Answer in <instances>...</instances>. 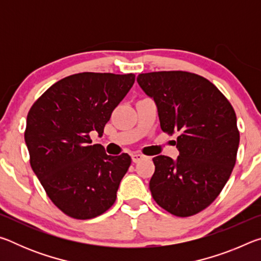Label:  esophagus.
<instances>
[{
    "label": "esophagus",
    "mask_w": 261,
    "mask_h": 261,
    "mask_svg": "<svg viewBox=\"0 0 261 261\" xmlns=\"http://www.w3.org/2000/svg\"><path fill=\"white\" fill-rule=\"evenodd\" d=\"M144 158H145V155H143V154H140V153H135V154H132V161H134L135 163L139 162L140 160H143Z\"/></svg>",
    "instance_id": "34e87169"
}]
</instances>
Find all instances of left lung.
Returning <instances> with one entry per match:
<instances>
[{
	"label": "left lung",
	"instance_id": "obj_1",
	"mask_svg": "<svg viewBox=\"0 0 261 261\" xmlns=\"http://www.w3.org/2000/svg\"><path fill=\"white\" fill-rule=\"evenodd\" d=\"M139 86L153 98L163 132H178L177 160L153 158V199L170 214L199 213L222 191L240 145L235 110L208 79L187 71L140 73Z\"/></svg>",
	"mask_w": 261,
	"mask_h": 261
}]
</instances>
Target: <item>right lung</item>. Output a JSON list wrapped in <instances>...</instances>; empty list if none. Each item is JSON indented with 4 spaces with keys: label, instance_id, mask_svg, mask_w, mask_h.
I'll list each match as a JSON object with an SVG mask.
<instances>
[{
    "label": "right lung",
    "instance_id": "1",
    "mask_svg": "<svg viewBox=\"0 0 261 261\" xmlns=\"http://www.w3.org/2000/svg\"><path fill=\"white\" fill-rule=\"evenodd\" d=\"M135 78L134 73L71 74L30 109L24 137L31 167L49 199L70 218L93 219L116 200L131 158L108 155L101 145H91V132L102 136Z\"/></svg>",
    "mask_w": 261,
    "mask_h": 261
}]
</instances>
